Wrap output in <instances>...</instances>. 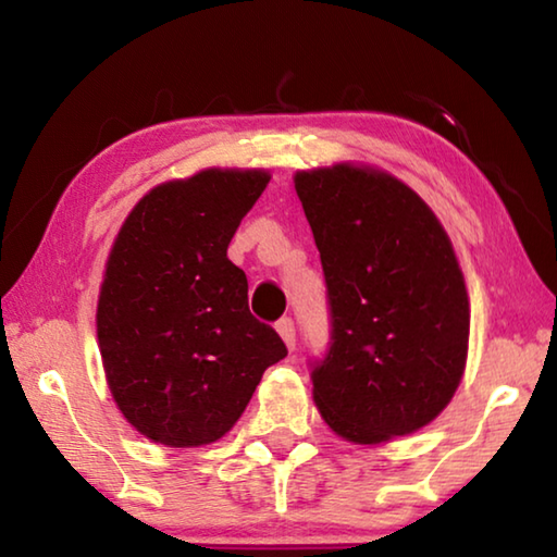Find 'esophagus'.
I'll use <instances>...</instances> for the list:
<instances>
[{"instance_id": "34e87169", "label": "esophagus", "mask_w": 557, "mask_h": 557, "mask_svg": "<svg viewBox=\"0 0 557 557\" xmlns=\"http://www.w3.org/2000/svg\"><path fill=\"white\" fill-rule=\"evenodd\" d=\"M275 329H277V334L282 336V342H285L287 348L292 351V348H295V342H297V338H295V322H292L289 317H282Z\"/></svg>"}]
</instances>
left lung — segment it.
<instances>
[{
	"label": "left lung",
	"mask_w": 557,
	"mask_h": 557,
	"mask_svg": "<svg viewBox=\"0 0 557 557\" xmlns=\"http://www.w3.org/2000/svg\"><path fill=\"white\" fill-rule=\"evenodd\" d=\"M322 258L332 342L312 363L326 425L356 445L425 428L467 363L469 297L430 206L379 169L297 172Z\"/></svg>",
	"instance_id": "left-lung-1"
}]
</instances>
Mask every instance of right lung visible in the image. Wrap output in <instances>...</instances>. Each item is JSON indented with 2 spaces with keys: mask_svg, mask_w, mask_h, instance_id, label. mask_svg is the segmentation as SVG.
<instances>
[{
  "mask_svg": "<svg viewBox=\"0 0 557 557\" xmlns=\"http://www.w3.org/2000/svg\"><path fill=\"white\" fill-rule=\"evenodd\" d=\"M262 169H206L149 191L112 245L98 299L108 385L127 422L166 447L221 440L268 366L287 356L248 309V277L228 260Z\"/></svg>",
  "mask_w": 557,
  "mask_h": 557,
  "instance_id": "right-lung-1",
  "label": "right lung"
}]
</instances>
